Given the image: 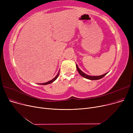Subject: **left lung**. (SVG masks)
Returning <instances> with one entry per match:
<instances>
[{
  "mask_svg": "<svg viewBox=\"0 0 133 133\" xmlns=\"http://www.w3.org/2000/svg\"><path fill=\"white\" fill-rule=\"evenodd\" d=\"M76 68H77V70H78V72H79V73L82 76V77L85 78L86 79H89V80H99V79H100L101 78H102L103 76H105L107 74V73H105L104 74L102 75H100V76H92V75H89L86 73H85L84 72H83L81 69L78 67V65L76 64Z\"/></svg>",
  "mask_w": 133,
  "mask_h": 133,
  "instance_id": "8db88e82",
  "label": "left lung"
}]
</instances>
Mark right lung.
Wrapping results in <instances>:
<instances>
[{
	"mask_svg": "<svg viewBox=\"0 0 133 133\" xmlns=\"http://www.w3.org/2000/svg\"><path fill=\"white\" fill-rule=\"evenodd\" d=\"M59 72L60 71H59V72H58V73L57 74V75H56L55 77L53 78V79H52V80H51L50 81H48V82H45V83H41V85H48V84H50V83H52L53 81H54L56 79H57V78L58 77V76H59Z\"/></svg>",
	"mask_w": 133,
	"mask_h": 133,
	"instance_id": "obj_1",
	"label": "right lung"
}]
</instances>
